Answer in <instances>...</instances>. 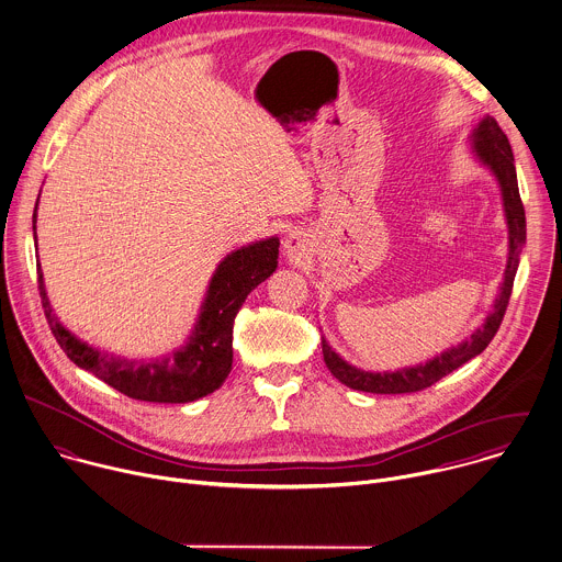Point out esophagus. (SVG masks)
Masks as SVG:
<instances>
[{
  "instance_id": "34e87169",
  "label": "esophagus",
  "mask_w": 562,
  "mask_h": 562,
  "mask_svg": "<svg viewBox=\"0 0 562 562\" xmlns=\"http://www.w3.org/2000/svg\"><path fill=\"white\" fill-rule=\"evenodd\" d=\"M284 251L291 260H300L302 254L306 251V238L302 236V232H289L284 238Z\"/></svg>"
}]
</instances>
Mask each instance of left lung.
<instances>
[{
	"label": "left lung",
	"instance_id": "8db88e82",
	"mask_svg": "<svg viewBox=\"0 0 562 562\" xmlns=\"http://www.w3.org/2000/svg\"><path fill=\"white\" fill-rule=\"evenodd\" d=\"M471 149L475 158L491 169V173L499 182L502 191V202H504V213H506V225H508V260H506V271H504V282L499 286V295L493 304L491 315L484 319L482 328H477L471 337L462 340L460 345H453L439 356H435L428 362H419L415 367H404L397 371H364L358 369L349 362H345L337 351L328 345V340L322 337V349H324V360L330 373L342 382L345 386L353 391H364V393H384V395H395V393H415L432 386L441 378H446L453 369L471 360L473 356L482 353L486 345L493 340L495 333L499 330V324L504 319L510 293H513V282L515 273L519 267V256L526 243V211L519 198V184H517V171H515V156L508 143V136L502 132L497 121L493 116H484L471 132Z\"/></svg>",
	"mask_w": 562,
	"mask_h": 562
}]
</instances>
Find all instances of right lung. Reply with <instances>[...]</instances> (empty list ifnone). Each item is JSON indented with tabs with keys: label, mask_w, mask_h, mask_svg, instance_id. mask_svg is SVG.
<instances>
[{
	"label": "right lung",
	"mask_w": 562,
	"mask_h": 562,
	"mask_svg": "<svg viewBox=\"0 0 562 562\" xmlns=\"http://www.w3.org/2000/svg\"><path fill=\"white\" fill-rule=\"evenodd\" d=\"M38 206V202H36ZM36 243V209L32 217ZM278 236L256 240L227 254L215 269L193 335L184 347L156 360H130L100 351L74 337L54 315L41 265L38 291L47 324L63 351L80 367L104 380L119 393L158 404H187L217 391L232 369V326L245 297L278 267Z\"/></svg>",
	"instance_id": "add662e5"
}]
</instances>
